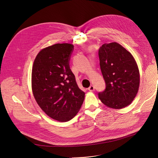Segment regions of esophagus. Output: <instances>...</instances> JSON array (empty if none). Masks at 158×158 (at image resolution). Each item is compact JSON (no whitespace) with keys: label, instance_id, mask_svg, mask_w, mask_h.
I'll use <instances>...</instances> for the list:
<instances>
[{"label":"esophagus","instance_id":"1","mask_svg":"<svg viewBox=\"0 0 158 158\" xmlns=\"http://www.w3.org/2000/svg\"><path fill=\"white\" fill-rule=\"evenodd\" d=\"M88 90H89L90 92L94 91V87L93 85H90V87L88 88Z\"/></svg>","mask_w":158,"mask_h":158}]
</instances>
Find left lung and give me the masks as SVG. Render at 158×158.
Instances as JSON below:
<instances>
[{"label": "left lung", "instance_id": "obj_1", "mask_svg": "<svg viewBox=\"0 0 158 158\" xmlns=\"http://www.w3.org/2000/svg\"><path fill=\"white\" fill-rule=\"evenodd\" d=\"M100 66L105 80L98 98L105 106L122 109L129 106L138 93L140 74L132 54L116 42L104 43L98 50Z\"/></svg>", "mask_w": 158, "mask_h": 158}]
</instances>
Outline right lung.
I'll return each instance as SVG.
<instances>
[{
    "label": "right lung",
    "mask_w": 158,
    "mask_h": 158,
    "mask_svg": "<svg viewBox=\"0 0 158 158\" xmlns=\"http://www.w3.org/2000/svg\"><path fill=\"white\" fill-rule=\"evenodd\" d=\"M70 43H56L41 49L31 70V89L41 109L56 121L67 122L77 114L85 93L78 87L69 67Z\"/></svg>",
    "instance_id": "right-lung-1"
}]
</instances>
